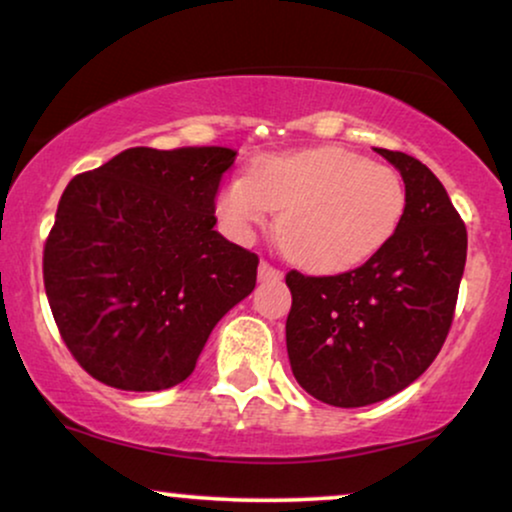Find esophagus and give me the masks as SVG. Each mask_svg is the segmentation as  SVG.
Wrapping results in <instances>:
<instances>
[{
  "label": "esophagus",
  "instance_id": "34e87169",
  "mask_svg": "<svg viewBox=\"0 0 512 512\" xmlns=\"http://www.w3.org/2000/svg\"><path fill=\"white\" fill-rule=\"evenodd\" d=\"M258 280H261V282L282 280V270L275 268V265H270L268 261H261V263H258Z\"/></svg>",
  "mask_w": 512,
  "mask_h": 512
}]
</instances>
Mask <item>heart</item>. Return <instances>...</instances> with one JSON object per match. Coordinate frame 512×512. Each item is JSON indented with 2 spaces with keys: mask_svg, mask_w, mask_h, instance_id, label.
Returning <instances> with one entry per match:
<instances>
[{
  "mask_svg": "<svg viewBox=\"0 0 512 512\" xmlns=\"http://www.w3.org/2000/svg\"><path fill=\"white\" fill-rule=\"evenodd\" d=\"M407 207L395 169L343 148H313L261 157L218 195V214L237 237L280 221L291 261L317 272L357 268L378 254Z\"/></svg>",
  "mask_w": 512,
  "mask_h": 512,
  "instance_id": "b5f03b06",
  "label": "heart"
}]
</instances>
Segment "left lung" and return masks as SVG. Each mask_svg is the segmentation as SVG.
I'll list each match as a JSON object with an SVG mask.
<instances>
[{"instance_id": "obj_1", "label": "left lung", "mask_w": 512, "mask_h": 512, "mask_svg": "<svg viewBox=\"0 0 512 512\" xmlns=\"http://www.w3.org/2000/svg\"><path fill=\"white\" fill-rule=\"evenodd\" d=\"M402 174L400 228L360 268L287 272V353L298 386L331 407H367L414 383L454 320L468 232L444 185L404 152L376 148Z\"/></svg>"}]
</instances>
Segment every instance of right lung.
<instances>
[{
    "instance_id": "add662e5",
    "label": "right lung",
    "mask_w": 512,
    "mask_h": 512,
    "mask_svg": "<svg viewBox=\"0 0 512 512\" xmlns=\"http://www.w3.org/2000/svg\"><path fill=\"white\" fill-rule=\"evenodd\" d=\"M230 148H129L72 178L44 244L53 320L86 374L152 393L185 381L218 320L256 287L216 192Z\"/></svg>"
}]
</instances>
